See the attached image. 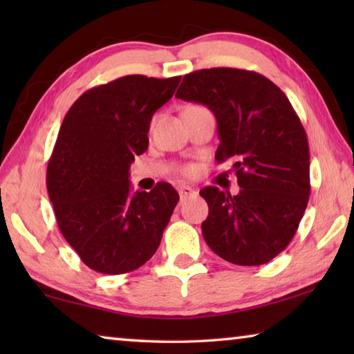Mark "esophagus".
Here are the masks:
<instances>
[{"instance_id":"1","label":"esophagus","mask_w":354,"mask_h":354,"mask_svg":"<svg viewBox=\"0 0 354 354\" xmlns=\"http://www.w3.org/2000/svg\"><path fill=\"white\" fill-rule=\"evenodd\" d=\"M179 196H181V203H184L185 200L196 196V190L189 187V185H183V187H179Z\"/></svg>"}]
</instances>
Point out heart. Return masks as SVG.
Segmentation results:
<instances>
[{
  "instance_id": "1",
  "label": "heart",
  "mask_w": 354,
  "mask_h": 354,
  "mask_svg": "<svg viewBox=\"0 0 354 354\" xmlns=\"http://www.w3.org/2000/svg\"><path fill=\"white\" fill-rule=\"evenodd\" d=\"M194 107H198V106H194ZM184 173H185V175H190V173H192V169H185V170H184Z\"/></svg>"
}]
</instances>
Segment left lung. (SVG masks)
Wrapping results in <instances>:
<instances>
[{"mask_svg":"<svg viewBox=\"0 0 354 354\" xmlns=\"http://www.w3.org/2000/svg\"><path fill=\"white\" fill-rule=\"evenodd\" d=\"M176 98L207 106L217 118V162L231 159L241 192L209 185L203 237L236 266H262L295 236L306 211L309 145L284 92L266 76L241 68H205L183 77Z\"/></svg>","mask_w":354,"mask_h":354,"instance_id":"obj_1","label":"left lung"}]
</instances>
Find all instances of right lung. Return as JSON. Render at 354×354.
<instances>
[{"label": "right lung", "instance_id": "add662e5", "mask_svg": "<svg viewBox=\"0 0 354 354\" xmlns=\"http://www.w3.org/2000/svg\"><path fill=\"white\" fill-rule=\"evenodd\" d=\"M181 76L129 75L88 88L65 115L46 187L65 241L92 270L129 273L158 250L179 195L169 183L131 194L129 165L148 148L153 113Z\"/></svg>", "mask_w": 354, "mask_h": 354}]
</instances>
